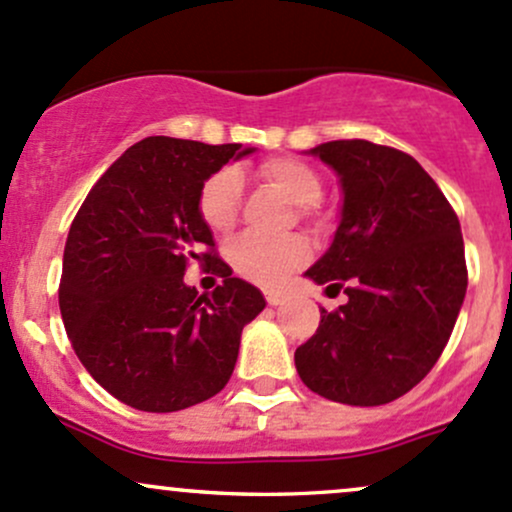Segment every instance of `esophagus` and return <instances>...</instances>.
Masks as SVG:
<instances>
[{"label": "esophagus", "mask_w": 512, "mask_h": 512, "mask_svg": "<svg viewBox=\"0 0 512 512\" xmlns=\"http://www.w3.org/2000/svg\"><path fill=\"white\" fill-rule=\"evenodd\" d=\"M267 303L269 306H282V303L286 301L284 294H279V291H267Z\"/></svg>", "instance_id": "obj_1"}]
</instances>
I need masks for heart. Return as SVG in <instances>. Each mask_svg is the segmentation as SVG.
<instances>
[{
    "label": "heart",
    "mask_w": 512,
    "mask_h": 512,
    "mask_svg": "<svg viewBox=\"0 0 512 512\" xmlns=\"http://www.w3.org/2000/svg\"><path fill=\"white\" fill-rule=\"evenodd\" d=\"M260 174L296 204L301 216L313 211V201L320 196V177L311 165L296 157H272L260 167ZM240 174L235 170H218L204 182L199 192V213L213 233H228L238 221L240 211ZM311 257V247L301 235L262 238L245 233L228 247V260L240 277L260 286L284 284L289 274L303 267Z\"/></svg>",
    "instance_id": "1"
}]
</instances>
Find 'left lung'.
Masks as SVG:
<instances>
[{
  "label": "left lung",
  "mask_w": 512,
  "mask_h": 512,
  "mask_svg": "<svg viewBox=\"0 0 512 512\" xmlns=\"http://www.w3.org/2000/svg\"><path fill=\"white\" fill-rule=\"evenodd\" d=\"M306 155L338 174L333 243L303 277L347 284L296 350L301 381L347 406H384L408 393L445 350L466 294L457 213L411 155L369 140H330Z\"/></svg>",
  "instance_id": "left-lung-1"
}]
</instances>
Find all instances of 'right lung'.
Segmentation results:
<instances>
[{"label": "right lung", "mask_w": 512, "mask_h": 512, "mask_svg": "<svg viewBox=\"0 0 512 512\" xmlns=\"http://www.w3.org/2000/svg\"><path fill=\"white\" fill-rule=\"evenodd\" d=\"M240 143L150 136L131 145L84 199L67 233L60 313L75 355L126 406L172 413L216 396L240 335L267 306L233 277L199 213L206 179L252 155ZM189 259L224 277L211 297L183 282Z\"/></svg>", "instance_id": "add662e5"}]
</instances>
